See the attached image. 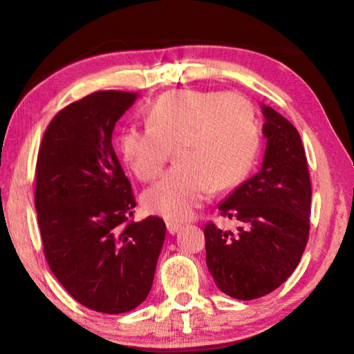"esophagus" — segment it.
Listing matches in <instances>:
<instances>
[{
  "label": "esophagus",
  "instance_id": "obj_1",
  "mask_svg": "<svg viewBox=\"0 0 354 354\" xmlns=\"http://www.w3.org/2000/svg\"><path fill=\"white\" fill-rule=\"evenodd\" d=\"M179 230H181V225L176 223V221H167V231H169L170 234H175Z\"/></svg>",
  "mask_w": 354,
  "mask_h": 354
}]
</instances>
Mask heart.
<instances>
[{
  "label": "heart",
  "mask_w": 354,
  "mask_h": 354,
  "mask_svg": "<svg viewBox=\"0 0 354 354\" xmlns=\"http://www.w3.org/2000/svg\"><path fill=\"white\" fill-rule=\"evenodd\" d=\"M147 123L120 133V153L140 181H151L175 148L178 165L142 198L148 212L169 220L192 217L214 185L230 189L241 183L259 148L253 106L237 93L173 91L148 107Z\"/></svg>",
  "instance_id": "1"
}]
</instances>
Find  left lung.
Returning a JSON list of instances; mask_svg holds the SVG:
<instances>
[{
  "label": "left lung",
  "mask_w": 354,
  "mask_h": 354,
  "mask_svg": "<svg viewBox=\"0 0 354 354\" xmlns=\"http://www.w3.org/2000/svg\"><path fill=\"white\" fill-rule=\"evenodd\" d=\"M267 139L261 170L218 206L236 232L205 227L206 266L218 289L236 299L261 298L295 270L309 237L310 179L295 127L261 104Z\"/></svg>",
  "instance_id": "1"
}]
</instances>
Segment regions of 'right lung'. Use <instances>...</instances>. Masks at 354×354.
<instances>
[{
	"label": "right lung",
	"instance_id": "add662e5",
	"mask_svg": "<svg viewBox=\"0 0 354 354\" xmlns=\"http://www.w3.org/2000/svg\"><path fill=\"white\" fill-rule=\"evenodd\" d=\"M139 93L101 91L51 120L35 169V209L51 272L77 303L129 313L151 290L165 239L159 217L129 221L136 200L112 147Z\"/></svg>",
	"mask_w": 354,
	"mask_h": 354
}]
</instances>
